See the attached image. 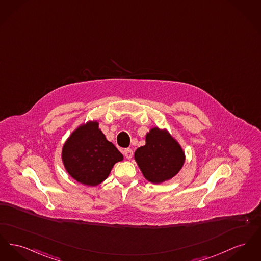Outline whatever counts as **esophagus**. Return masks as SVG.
I'll use <instances>...</instances> for the list:
<instances>
[{"label":"esophagus","mask_w":261,"mask_h":261,"mask_svg":"<svg viewBox=\"0 0 261 261\" xmlns=\"http://www.w3.org/2000/svg\"><path fill=\"white\" fill-rule=\"evenodd\" d=\"M123 153L127 160H131L133 156V151L131 149H125Z\"/></svg>","instance_id":"esophagus-1"}]
</instances>
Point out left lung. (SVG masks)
Segmentation results:
<instances>
[{
    "label": "left lung",
    "instance_id": "obj_1",
    "mask_svg": "<svg viewBox=\"0 0 261 261\" xmlns=\"http://www.w3.org/2000/svg\"><path fill=\"white\" fill-rule=\"evenodd\" d=\"M146 144L138 148L134 159L144 177L154 184L168 181L184 167L185 153L178 141L167 129L153 127L147 132Z\"/></svg>",
    "mask_w": 261,
    "mask_h": 261
}]
</instances>
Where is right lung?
Segmentation results:
<instances>
[{
  "mask_svg": "<svg viewBox=\"0 0 261 261\" xmlns=\"http://www.w3.org/2000/svg\"><path fill=\"white\" fill-rule=\"evenodd\" d=\"M98 125L96 120L81 124L62 148V162L67 172L77 182L89 186L103 182L113 166L123 161L122 153Z\"/></svg>",
  "mask_w": 261,
  "mask_h": 261,
  "instance_id": "right-lung-1",
  "label": "right lung"
}]
</instances>
